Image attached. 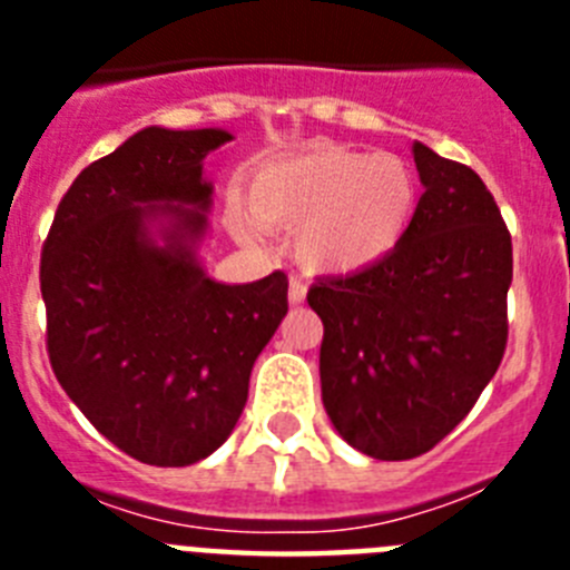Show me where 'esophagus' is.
<instances>
[{"mask_svg": "<svg viewBox=\"0 0 570 570\" xmlns=\"http://www.w3.org/2000/svg\"><path fill=\"white\" fill-rule=\"evenodd\" d=\"M305 296H308V282L302 279V276H291V288H288L291 305H302Z\"/></svg>", "mask_w": 570, "mask_h": 570, "instance_id": "1", "label": "esophagus"}]
</instances>
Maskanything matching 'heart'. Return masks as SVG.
I'll return each instance as SVG.
<instances>
[{"instance_id": "b5f03b06", "label": "heart", "mask_w": 570, "mask_h": 570, "mask_svg": "<svg viewBox=\"0 0 570 570\" xmlns=\"http://www.w3.org/2000/svg\"><path fill=\"white\" fill-rule=\"evenodd\" d=\"M420 183L396 154L316 145L268 163L248 185V215L234 205L230 230L259 239V225L299 230L296 256L320 274H356L394 254L414 225Z\"/></svg>"}]
</instances>
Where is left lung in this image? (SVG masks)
Here are the masks:
<instances>
[{"label": "left lung", "instance_id": "8db88e82", "mask_svg": "<svg viewBox=\"0 0 570 570\" xmlns=\"http://www.w3.org/2000/svg\"><path fill=\"white\" fill-rule=\"evenodd\" d=\"M414 163L425 194L400 248L308 291L325 325V411L342 440L374 460H414L445 440L508 342L513 254L491 190L422 142Z\"/></svg>", "mask_w": 570, "mask_h": 570}]
</instances>
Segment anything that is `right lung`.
Masks as SVG:
<instances>
[{
  "mask_svg": "<svg viewBox=\"0 0 570 570\" xmlns=\"http://www.w3.org/2000/svg\"><path fill=\"white\" fill-rule=\"evenodd\" d=\"M219 128H145L90 163L42 248L48 356L105 440L145 465L183 468L223 445L250 367L288 314V276L225 285L203 271L210 150Z\"/></svg>",
  "mask_w": 570,
  "mask_h": 570,
  "instance_id": "add662e5",
  "label": "right lung"
}]
</instances>
